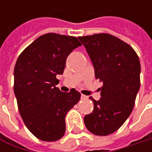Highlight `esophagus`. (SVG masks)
Returning a JSON list of instances; mask_svg holds the SVG:
<instances>
[{"mask_svg":"<svg viewBox=\"0 0 152 152\" xmlns=\"http://www.w3.org/2000/svg\"><path fill=\"white\" fill-rule=\"evenodd\" d=\"M81 99H82V100H87V99H88V96H86L85 95H81Z\"/></svg>","mask_w":152,"mask_h":152,"instance_id":"1","label":"esophagus"}]
</instances>
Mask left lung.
I'll use <instances>...</instances> for the list:
<instances>
[{
  "mask_svg": "<svg viewBox=\"0 0 152 152\" xmlns=\"http://www.w3.org/2000/svg\"><path fill=\"white\" fill-rule=\"evenodd\" d=\"M95 68L103 82L101 99L84 118L88 130L96 135H108L124 124L133 111L140 86V63L134 50L110 34L80 36Z\"/></svg>",
  "mask_w": 152,
  "mask_h": 152,
  "instance_id": "8db88e82",
  "label": "left lung"
}]
</instances>
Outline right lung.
<instances>
[{"instance_id":"add662e5","label":"right lung","mask_w":152,"mask_h":152,"mask_svg":"<svg viewBox=\"0 0 152 152\" xmlns=\"http://www.w3.org/2000/svg\"><path fill=\"white\" fill-rule=\"evenodd\" d=\"M81 45L74 36L55 33L37 38L22 51L14 67V93L28 129L44 141H56L65 134L67 113L79 102L80 93L61 92L56 85L66 60Z\"/></svg>"}]
</instances>
